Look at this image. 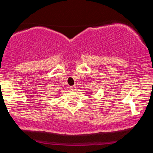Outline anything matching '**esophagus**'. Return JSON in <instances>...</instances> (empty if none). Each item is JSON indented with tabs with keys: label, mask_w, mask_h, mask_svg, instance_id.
Masks as SVG:
<instances>
[{
	"label": "esophagus",
	"mask_w": 153,
	"mask_h": 153,
	"mask_svg": "<svg viewBox=\"0 0 153 153\" xmlns=\"http://www.w3.org/2000/svg\"><path fill=\"white\" fill-rule=\"evenodd\" d=\"M71 89L72 91H75V90H76V87H75V85H73V86L71 87Z\"/></svg>",
	"instance_id": "34e87169"
}]
</instances>
